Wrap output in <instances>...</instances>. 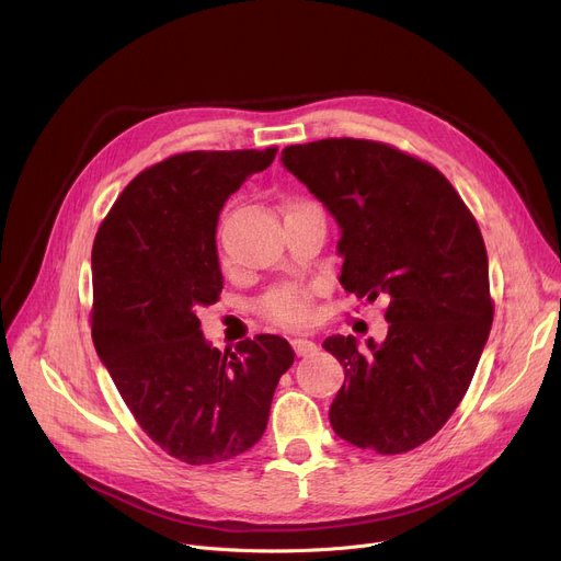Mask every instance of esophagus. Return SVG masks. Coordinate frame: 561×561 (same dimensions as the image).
Wrapping results in <instances>:
<instances>
[{"label": "esophagus", "mask_w": 561, "mask_h": 561, "mask_svg": "<svg viewBox=\"0 0 561 561\" xmlns=\"http://www.w3.org/2000/svg\"><path fill=\"white\" fill-rule=\"evenodd\" d=\"M290 343H293V350H295L297 356H311V354H316V350H318L316 343L309 341V339H293Z\"/></svg>", "instance_id": "1"}]
</instances>
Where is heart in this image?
I'll return each mask as SVG.
<instances>
[{
    "label": "heart",
    "instance_id": "b5f03b06",
    "mask_svg": "<svg viewBox=\"0 0 561 561\" xmlns=\"http://www.w3.org/2000/svg\"><path fill=\"white\" fill-rule=\"evenodd\" d=\"M259 313L284 327H302L313 320V286L284 282L271 286L259 300Z\"/></svg>",
    "mask_w": 561,
    "mask_h": 561
}]
</instances>
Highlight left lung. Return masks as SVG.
Listing matches in <instances>:
<instances>
[{
	"instance_id": "obj_1",
	"label": "left lung",
	"mask_w": 561,
	"mask_h": 561,
	"mask_svg": "<svg viewBox=\"0 0 561 561\" xmlns=\"http://www.w3.org/2000/svg\"><path fill=\"white\" fill-rule=\"evenodd\" d=\"M282 162L339 220L343 288L390 300L383 343L358 347L354 335L322 343L345 367L329 422L358 449H415L456 413L492 329L478 222L433 164L383 141L295 144Z\"/></svg>"
}]
</instances>
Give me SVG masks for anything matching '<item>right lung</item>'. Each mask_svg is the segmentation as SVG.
I'll return each mask as SVG.
<instances>
[{"instance_id":"right-lung-1","label":"right lung","mask_w":561,"mask_h":561,"mask_svg":"<svg viewBox=\"0 0 561 561\" xmlns=\"http://www.w3.org/2000/svg\"><path fill=\"white\" fill-rule=\"evenodd\" d=\"M264 151H192L144 169L103 218L92 248V341L141 431L186 465L241 456L264 435L295 352L259 333L220 354L198 307L218 302V214Z\"/></svg>"}]
</instances>
